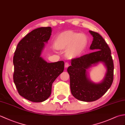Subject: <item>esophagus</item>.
I'll return each mask as SVG.
<instances>
[{
    "label": "esophagus",
    "instance_id": "esophagus-1",
    "mask_svg": "<svg viewBox=\"0 0 125 125\" xmlns=\"http://www.w3.org/2000/svg\"><path fill=\"white\" fill-rule=\"evenodd\" d=\"M64 66L65 68H68L69 66V64L68 62H65V64H64Z\"/></svg>",
    "mask_w": 125,
    "mask_h": 125
}]
</instances>
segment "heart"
I'll return each mask as SVG.
<instances>
[{
    "label": "heart",
    "mask_w": 125,
    "mask_h": 125,
    "mask_svg": "<svg viewBox=\"0 0 125 125\" xmlns=\"http://www.w3.org/2000/svg\"><path fill=\"white\" fill-rule=\"evenodd\" d=\"M88 43L87 36L84 34L69 30L58 34L54 40V46L57 50L66 49L68 58L78 56L85 49Z\"/></svg>",
    "instance_id": "1"
}]
</instances>
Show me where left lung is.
<instances>
[{
	"label": "left lung",
	"mask_w": 125,
	"mask_h": 125,
	"mask_svg": "<svg viewBox=\"0 0 125 125\" xmlns=\"http://www.w3.org/2000/svg\"><path fill=\"white\" fill-rule=\"evenodd\" d=\"M94 40L90 48L93 52L71 60V65L67 69L70 75V89L73 96L83 102H94L102 97L112 85L114 64L108 44L99 34L89 31ZM103 62L107 68L105 77L102 83L95 84L87 78L86 69L98 62Z\"/></svg>",
	"instance_id": "1"
}]
</instances>
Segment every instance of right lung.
I'll return each mask as SVG.
<instances>
[{
    "label": "right lung",
    "instance_id": "obj_1",
    "mask_svg": "<svg viewBox=\"0 0 125 125\" xmlns=\"http://www.w3.org/2000/svg\"><path fill=\"white\" fill-rule=\"evenodd\" d=\"M51 33L50 27L31 31L19 42L13 56V81L19 94L33 102L49 97L52 83L64 70L63 61L47 63L40 56Z\"/></svg>",
    "mask_w": 125,
    "mask_h": 125
}]
</instances>
